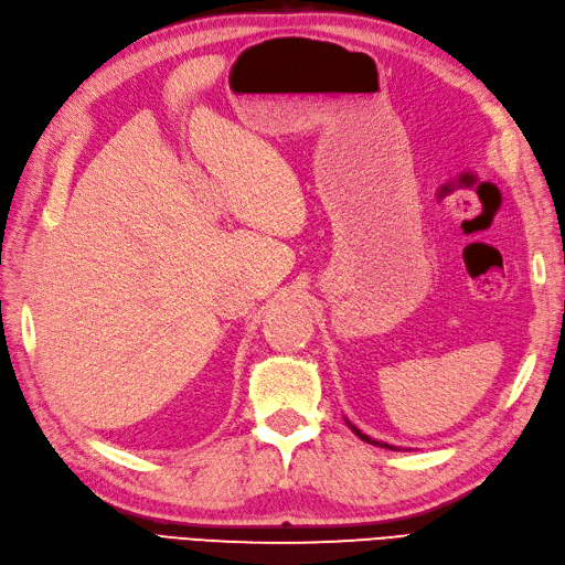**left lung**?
<instances>
[{
  "mask_svg": "<svg viewBox=\"0 0 565 565\" xmlns=\"http://www.w3.org/2000/svg\"><path fill=\"white\" fill-rule=\"evenodd\" d=\"M345 423H349V420H345ZM349 427H351V429H353V431L358 434V437H360V439H363V441H367V444H374V446H384V448H392V451H396V446H392V444H384V441H377V439H372V437H367V434H363V431H360V429H358L355 425H351V423H349Z\"/></svg>",
  "mask_w": 565,
  "mask_h": 565,
  "instance_id": "left-lung-1",
  "label": "left lung"
}]
</instances>
